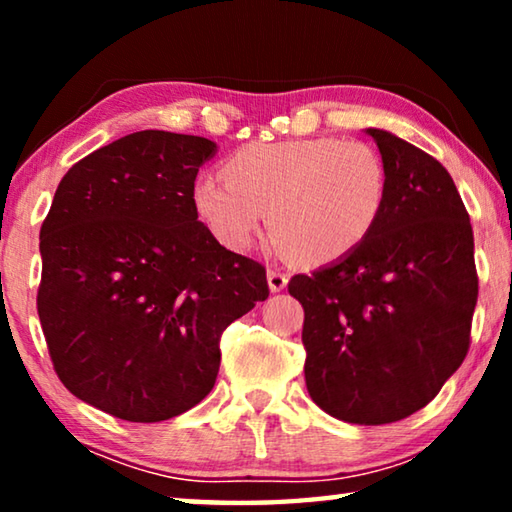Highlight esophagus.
Returning a JSON list of instances; mask_svg holds the SVG:
<instances>
[{
    "mask_svg": "<svg viewBox=\"0 0 512 512\" xmlns=\"http://www.w3.org/2000/svg\"><path fill=\"white\" fill-rule=\"evenodd\" d=\"M287 282H289V275L284 273L282 268H277V266L268 268V287H271L273 293L282 291L284 287H287Z\"/></svg>",
    "mask_w": 512,
    "mask_h": 512,
    "instance_id": "esophagus-1",
    "label": "esophagus"
}]
</instances>
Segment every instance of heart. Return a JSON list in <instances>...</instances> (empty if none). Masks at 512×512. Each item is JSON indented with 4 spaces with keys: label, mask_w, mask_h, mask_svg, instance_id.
Returning a JSON list of instances; mask_svg holds the SVG:
<instances>
[{
    "label": "heart",
    "mask_w": 512,
    "mask_h": 512,
    "mask_svg": "<svg viewBox=\"0 0 512 512\" xmlns=\"http://www.w3.org/2000/svg\"><path fill=\"white\" fill-rule=\"evenodd\" d=\"M194 185V205L221 244L246 248L262 228L293 262L343 259L375 232L388 169L375 146L339 137L255 142Z\"/></svg>",
    "instance_id": "obj_1"
}]
</instances>
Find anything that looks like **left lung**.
<instances>
[{
	"label": "left lung",
	"mask_w": 512,
	"mask_h": 512,
	"mask_svg": "<svg viewBox=\"0 0 512 512\" xmlns=\"http://www.w3.org/2000/svg\"><path fill=\"white\" fill-rule=\"evenodd\" d=\"M388 169V203L354 253L293 275L305 309L307 391L352 424L427 406L470 350L479 296L470 214L452 176L418 146L368 128Z\"/></svg>",
	"instance_id": "1"
}]
</instances>
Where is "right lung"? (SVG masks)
Returning a JSON list of instances; mask_svg holds the SVG:
<instances>
[{
	"label": "right lung",
	"mask_w": 512,
	"mask_h": 512,
	"mask_svg": "<svg viewBox=\"0 0 512 512\" xmlns=\"http://www.w3.org/2000/svg\"><path fill=\"white\" fill-rule=\"evenodd\" d=\"M216 144L140 131L85 155L40 228L38 316L69 393L128 422L176 418L212 391L223 329L268 298L266 268L198 221Z\"/></svg>",
	"instance_id": "1"
}]
</instances>
